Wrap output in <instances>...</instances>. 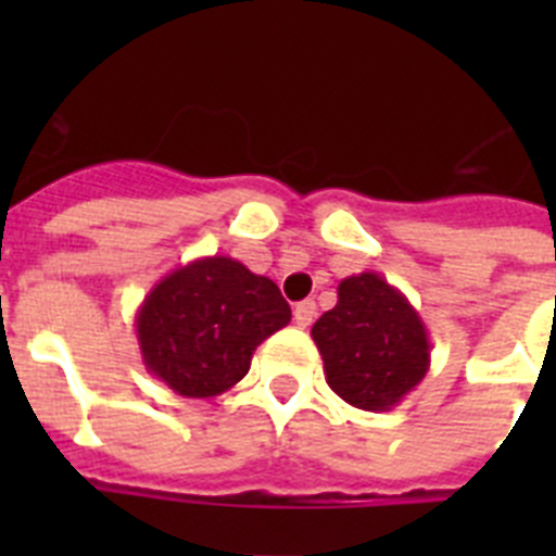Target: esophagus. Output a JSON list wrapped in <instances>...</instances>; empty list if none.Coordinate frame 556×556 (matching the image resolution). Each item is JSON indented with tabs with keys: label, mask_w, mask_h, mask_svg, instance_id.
<instances>
[{
	"label": "esophagus",
	"mask_w": 556,
	"mask_h": 556,
	"mask_svg": "<svg viewBox=\"0 0 556 556\" xmlns=\"http://www.w3.org/2000/svg\"><path fill=\"white\" fill-rule=\"evenodd\" d=\"M314 317H317V306H314V301H303L294 306V323H298L301 328L312 326Z\"/></svg>",
	"instance_id": "obj_1"
}]
</instances>
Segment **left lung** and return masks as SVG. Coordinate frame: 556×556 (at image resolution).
<instances>
[{"label":"left lung","instance_id":"1","mask_svg":"<svg viewBox=\"0 0 556 556\" xmlns=\"http://www.w3.org/2000/svg\"><path fill=\"white\" fill-rule=\"evenodd\" d=\"M312 339L328 387L365 412L401 404L431 365L426 323L409 298L378 273L342 278L337 306L314 323Z\"/></svg>","mask_w":556,"mask_h":556}]
</instances>
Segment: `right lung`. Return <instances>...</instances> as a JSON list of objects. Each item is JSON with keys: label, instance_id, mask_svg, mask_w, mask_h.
Instances as JSON below:
<instances>
[{"label": "right lung", "instance_id": "obj_1", "mask_svg": "<svg viewBox=\"0 0 556 556\" xmlns=\"http://www.w3.org/2000/svg\"><path fill=\"white\" fill-rule=\"evenodd\" d=\"M292 320L281 289L230 255H205L161 278L136 312L141 362L184 397L239 384L255 348Z\"/></svg>", "mask_w": 556, "mask_h": 556}]
</instances>
